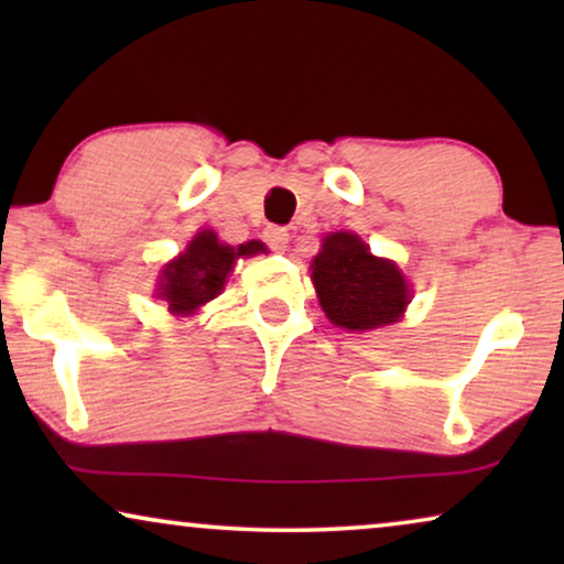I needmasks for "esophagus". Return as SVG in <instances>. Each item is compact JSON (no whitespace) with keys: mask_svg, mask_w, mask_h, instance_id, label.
<instances>
[{"mask_svg":"<svg viewBox=\"0 0 564 564\" xmlns=\"http://www.w3.org/2000/svg\"><path fill=\"white\" fill-rule=\"evenodd\" d=\"M264 241L272 246L274 251H284V249H288V243H290V234L280 226H267L264 228Z\"/></svg>","mask_w":564,"mask_h":564,"instance_id":"1","label":"esophagus"}]
</instances>
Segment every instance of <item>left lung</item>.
I'll return each mask as SVG.
<instances>
[{
    "label": "left lung",
    "mask_w": 564,
    "mask_h": 564,
    "mask_svg": "<svg viewBox=\"0 0 564 564\" xmlns=\"http://www.w3.org/2000/svg\"><path fill=\"white\" fill-rule=\"evenodd\" d=\"M311 269L323 313L338 328L390 326L411 303V284L395 261L372 257L369 246L349 230L323 238Z\"/></svg>",
    "instance_id": "obj_1"
}]
</instances>
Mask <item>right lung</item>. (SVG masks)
I'll return each instance as SVG.
<instances>
[{"mask_svg": "<svg viewBox=\"0 0 564 564\" xmlns=\"http://www.w3.org/2000/svg\"><path fill=\"white\" fill-rule=\"evenodd\" d=\"M259 251H267L261 241H249L234 249L220 243L215 230H199L187 249L164 267L156 297L164 300L174 315H192L220 295L236 259L253 257Z\"/></svg>", "mask_w": 564, "mask_h": 564, "instance_id": "obj_1", "label": "right lung"}]
</instances>
